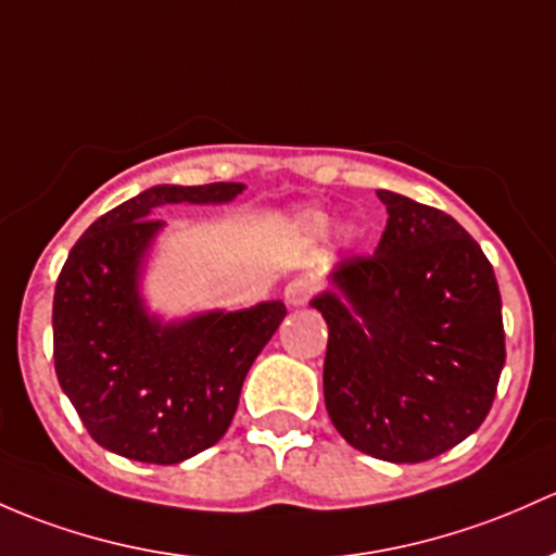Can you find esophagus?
I'll list each match as a JSON object with an SVG mask.
<instances>
[{
	"label": "esophagus",
	"instance_id": "34e87169",
	"mask_svg": "<svg viewBox=\"0 0 556 556\" xmlns=\"http://www.w3.org/2000/svg\"><path fill=\"white\" fill-rule=\"evenodd\" d=\"M308 279H293V282H288V288H285V301H288V306H303V303L308 301Z\"/></svg>",
	"mask_w": 556,
	"mask_h": 556
}]
</instances>
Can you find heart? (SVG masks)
Wrapping results in <instances>:
<instances>
[{"label":"heart","mask_w":556,"mask_h":556,"mask_svg":"<svg viewBox=\"0 0 556 556\" xmlns=\"http://www.w3.org/2000/svg\"><path fill=\"white\" fill-rule=\"evenodd\" d=\"M298 231L308 233V237H323L325 231H330L332 215L323 213V210H308V213H301L295 220Z\"/></svg>","instance_id":"heart-1"}]
</instances>
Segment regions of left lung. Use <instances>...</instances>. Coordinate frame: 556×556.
Returning <instances> with one entry per match:
<instances>
[{"mask_svg": "<svg viewBox=\"0 0 556 556\" xmlns=\"http://www.w3.org/2000/svg\"><path fill=\"white\" fill-rule=\"evenodd\" d=\"M376 253L346 258L312 298L327 323L325 405L349 445L420 464L482 426L506 362L490 261L442 210L378 191Z\"/></svg>", "mask_w": 556, "mask_h": 556, "instance_id": "8db88e82", "label": "left lung"}]
</instances>
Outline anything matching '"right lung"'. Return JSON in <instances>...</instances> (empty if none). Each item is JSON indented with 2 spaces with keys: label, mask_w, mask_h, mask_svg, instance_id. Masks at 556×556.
<instances>
[{
  "label": "right lung",
  "mask_w": 556,
  "mask_h": 556,
  "mask_svg": "<svg viewBox=\"0 0 556 556\" xmlns=\"http://www.w3.org/2000/svg\"><path fill=\"white\" fill-rule=\"evenodd\" d=\"M242 184L151 186L109 210L74 244L52 301L63 394L92 440L140 464H180L229 429L244 376L277 327L282 301L165 319L146 306L143 274L165 204H226Z\"/></svg>",
  "instance_id": "right-lung-1"
}]
</instances>
